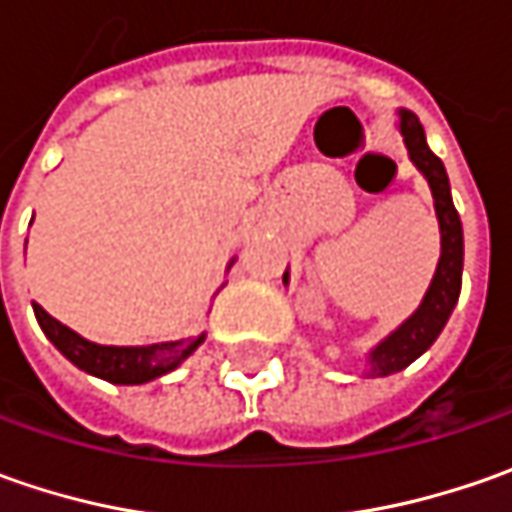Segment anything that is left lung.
Here are the masks:
<instances>
[{
	"label": "left lung",
	"mask_w": 512,
	"mask_h": 512,
	"mask_svg": "<svg viewBox=\"0 0 512 512\" xmlns=\"http://www.w3.org/2000/svg\"><path fill=\"white\" fill-rule=\"evenodd\" d=\"M399 133H402L404 148H407L410 162L422 170L427 185L433 190V207H436L439 233H442V256H439V265H436V273H433V282L427 287L419 310L367 353V364H370L367 376H390V373H399L407 364L416 362L424 350L439 339V333H442L444 325H447L453 307L459 302V293H462L464 233L459 210H456L453 196H450L447 170H444L442 159L427 148L424 128L416 113L399 110Z\"/></svg>",
	"instance_id": "1"
}]
</instances>
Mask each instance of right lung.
<instances>
[{
    "label": "right lung",
    "instance_id": "right-lung-1",
    "mask_svg": "<svg viewBox=\"0 0 512 512\" xmlns=\"http://www.w3.org/2000/svg\"><path fill=\"white\" fill-rule=\"evenodd\" d=\"M33 313H36L39 327L45 330V336L68 362H73L79 370H85L90 376H99V379L113 384L153 382V379L165 376L170 370H176L199 344L205 342V333H202V336H193V339L142 344V347L96 344L88 342L85 336H79L76 330H70L62 322H56L39 305H33Z\"/></svg>",
    "mask_w": 512,
    "mask_h": 512
}]
</instances>
